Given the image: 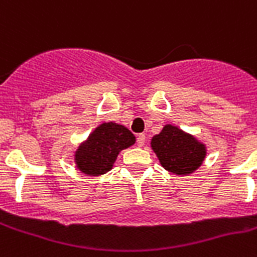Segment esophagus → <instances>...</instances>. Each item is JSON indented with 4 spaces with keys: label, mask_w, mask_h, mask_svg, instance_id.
I'll return each instance as SVG.
<instances>
[{
    "label": "esophagus",
    "mask_w": 257,
    "mask_h": 257,
    "mask_svg": "<svg viewBox=\"0 0 257 257\" xmlns=\"http://www.w3.org/2000/svg\"><path fill=\"white\" fill-rule=\"evenodd\" d=\"M145 140H147L145 135H144V133H140V135L137 136V145H139V147H144V144H145Z\"/></svg>",
    "instance_id": "esophagus-1"
}]
</instances>
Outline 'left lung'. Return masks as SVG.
Instances as JSON below:
<instances>
[{"label": "left lung", "mask_w": 257, "mask_h": 257, "mask_svg": "<svg viewBox=\"0 0 257 257\" xmlns=\"http://www.w3.org/2000/svg\"><path fill=\"white\" fill-rule=\"evenodd\" d=\"M150 147L162 168L176 176H189L201 168L207 156V147L191 133L166 124L150 140Z\"/></svg>", "instance_id": "left-lung-1"}]
</instances>
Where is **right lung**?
Instances as JSON below:
<instances>
[{"label": "right lung", "instance_id": "1", "mask_svg": "<svg viewBox=\"0 0 257 257\" xmlns=\"http://www.w3.org/2000/svg\"><path fill=\"white\" fill-rule=\"evenodd\" d=\"M136 143V137L124 125L103 122L79 144L74 152L75 166L84 176H101L113 168L118 153Z\"/></svg>", "mask_w": 257, "mask_h": 257}]
</instances>
